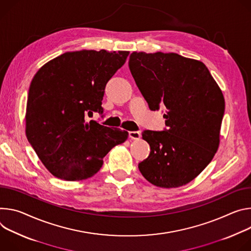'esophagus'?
<instances>
[{
  "label": "esophagus",
  "mask_w": 251,
  "mask_h": 251,
  "mask_svg": "<svg viewBox=\"0 0 251 251\" xmlns=\"http://www.w3.org/2000/svg\"><path fill=\"white\" fill-rule=\"evenodd\" d=\"M128 136L129 138H131V140H138V138H141L142 134L140 131H129Z\"/></svg>",
  "instance_id": "obj_1"
}]
</instances>
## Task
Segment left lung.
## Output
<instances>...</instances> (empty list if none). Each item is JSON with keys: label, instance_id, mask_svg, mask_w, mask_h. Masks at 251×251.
<instances>
[{"label": "left lung", "instance_id": "8db88e82", "mask_svg": "<svg viewBox=\"0 0 251 251\" xmlns=\"http://www.w3.org/2000/svg\"><path fill=\"white\" fill-rule=\"evenodd\" d=\"M128 67L150 108L166 107L168 129L143 132L151 153L138 170L153 185L182 186L206 168L218 150L224 95L202 62L176 52L133 51Z\"/></svg>", "mask_w": 251, "mask_h": 251}]
</instances>
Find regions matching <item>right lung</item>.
<instances>
[{"label":"right lung","mask_w":251,"mask_h":251,"mask_svg":"<svg viewBox=\"0 0 251 251\" xmlns=\"http://www.w3.org/2000/svg\"><path fill=\"white\" fill-rule=\"evenodd\" d=\"M129 51H67L45 64L27 94L25 135L46 169L55 177L78 181L95 176L102 158L126 141L128 132L85 116L101 114L106 82Z\"/></svg>","instance_id":"1"}]
</instances>
